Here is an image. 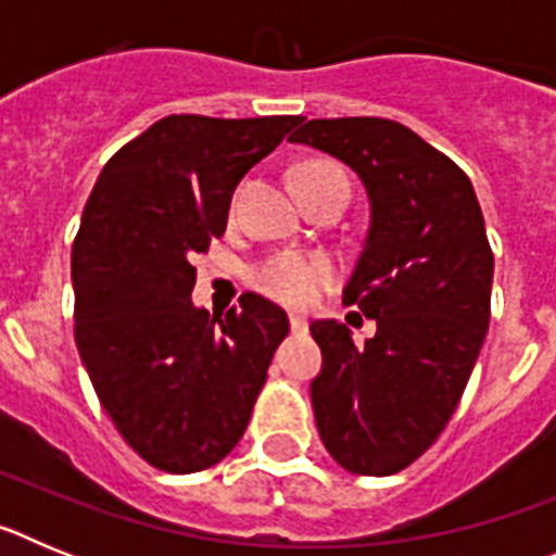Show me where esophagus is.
I'll return each mask as SVG.
<instances>
[{"label": "esophagus", "mask_w": 556, "mask_h": 556, "mask_svg": "<svg viewBox=\"0 0 556 556\" xmlns=\"http://www.w3.org/2000/svg\"><path fill=\"white\" fill-rule=\"evenodd\" d=\"M289 328H292L294 333H303L308 328L306 317H301V314H289Z\"/></svg>", "instance_id": "obj_1"}]
</instances>
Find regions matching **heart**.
Masks as SVG:
<instances>
[{
    "instance_id": "1",
    "label": "heart",
    "mask_w": 556,
    "mask_h": 556,
    "mask_svg": "<svg viewBox=\"0 0 556 556\" xmlns=\"http://www.w3.org/2000/svg\"><path fill=\"white\" fill-rule=\"evenodd\" d=\"M308 169H337V166L312 161V164H303L298 172H308ZM298 172H294V175H298ZM331 278H333L331 262L323 258V255H308V253L273 255V258L264 262L253 275L255 287L262 289L267 298H273L275 303H283V306H292V308L312 306V303L320 298L323 289L331 283Z\"/></svg>"
}]
</instances>
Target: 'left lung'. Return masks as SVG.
<instances>
[{
    "label": "left lung",
    "instance_id": "1",
    "mask_svg": "<svg viewBox=\"0 0 556 556\" xmlns=\"http://www.w3.org/2000/svg\"><path fill=\"white\" fill-rule=\"evenodd\" d=\"M356 172L370 203L345 303L376 320H314L323 351L312 406L328 454L390 476L434 443L468 384L490 323L493 253L468 175L401 122L312 119L289 136Z\"/></svg>",
    "mask_w": 556,
    "mask_h": 556
}]
</instances>
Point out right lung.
Returning <instances> with one entry per match:
<instances>
[{"instance_id": "obj_1", "label": "right lung", "mask_w": 556, "mask_h": 556, "mask_svg": "<svg viewBox=\"0 0 556 556\" xmlns=\"http://www.w3.org/2000/svg\"><path fill=\"white\" fill-rule=\"evenodd\" d=\"M301 116H166L100 172L72 250L75 339L102 409L166 473L233 451L287 314L258 294L208 314L191 258L225 233L239 180Z\"/></svg>"}]
</instances>
